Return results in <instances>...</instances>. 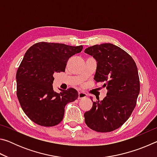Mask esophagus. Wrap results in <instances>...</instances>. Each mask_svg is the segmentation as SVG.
<instances>
[{
    "instance_id": "1",
    "label": "esophagus",
    "mask_w": 157,
    "mask_h": 157,
    "mask_svg": "<svg viewBox=\"0 0 157 157\" xmlns=\"http://www.w3.org/2000/svg\"><path fill=\"white\" fill-rule=\"evenodd\" d=\"M86 97V94L84 92H79L78 94V99H82V98H84Z\"/></svg>"
}]
</instances>
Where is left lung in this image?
Wrapping results in <instances>:
<instances>
[{
  "label": "left lung",
  "instance_id": "1",
  "mask_svg": "<svg viewBox=\"0 0 157 157\" xmlns=\"http://www.w3.org/2000/svg\"><path fill=\"white\" fill-rule=\"evenodd\" d=\"M84 52L96 60L94 79L108 90L104 99L93 102L84 113L85 123L98 132H112L125 123L136 107L140 92L137 66L128 53L112 44L90 46Z\"/></svg>",
  "mask_w": 157,
  "mask_h": 157
}]
</instances>
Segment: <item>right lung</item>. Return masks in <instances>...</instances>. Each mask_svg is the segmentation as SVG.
<instances>
[{
    "label": "right lung",
    "mask_w": 157,
    "mask_h": 157,
    "mask_svg": "<svg viewBox=\"0 0 157 157\" xmlns=\"http://www.w3.org/2000/svg\"><path fill=\"white\" fill-rule=\"evenodd\" d=\"M83 46L39 42L29 48L18 67L17 94L23 111L34 123L44 127L63 120L65 106L78 98L75 89L53 90L55 73L64 72L66 63Z\"/></svg>",
    "instance_id": "obj_1"
}]
</instances>
